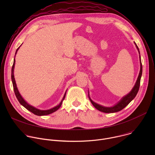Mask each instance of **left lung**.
<instances>
[{"label":"left lung","mask_w":155,"mask_h":155,"mask_svg":"<svg viewBox=\"0 0 155 155\" xmlns=\"http://www.w3.org/2000/svg\"><path fill=\"white\" fill-rule=\"evenodd\" d=\"M136 47L139 51V53L140 54V51H139V49L137 47V45H136V43H135ZM142 74V64L141 62V59H140V71L139 72V77L137 78V81L136 83L135 86H134V87L132 88V90H131V91L127 94L126 96H125L124 97H123L121 100L117 104H116L115 106L112 107H103L102 105H100L95 102H94L89 97V99L91 101V102L92 103V104L94 105V107L97 109L98 110L101 112H104V113H115V112H117L120 111V110H123L126 106H127L132 100L134 99V98L136 96L139 90V87H140V78H141V76Z\"/></svg>","instance_id":"8db88e82"}]
</instances>
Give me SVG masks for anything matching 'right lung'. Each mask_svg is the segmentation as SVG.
Returning <instances> with one entry per match:
<instances>
[{
    "label": "right lung",
    "mask_w": 155,
    "mask_h": 155,
    "mask_svg": "<svg viewBox=\"0 0 155 155\" xmlns=\"http://www.w3.org/2000/svg\"><path fill=\"white\" fill-rule=\"evenodd\" d=\"M19 47L18 48V49L16 50V53L15 54H16L17 53V51L19 49ZM15 59H14V61H13V64L12 65V83H13V90H14V92H15V94L16 95V97L18 99V101H19V102L23 105V107H25L27 110H28L29 111H30L31 112H32V114L36 115H38V116H43V115H49L50 114H52L54 112H56L57 110H58L60 107L62 105V101H64V99H65V94L66 93H65L64 96V97L62 99V100L61 101V102H60V104L57 105L56 107L53 108H51L50 110H38L30 105H29L24 99L23 98L21 97V96L20 95L18 90V88L16 87V83H15V78H14V74H13V71H14V67H15Z\"/></svg>",
    "instance_id": "1"
}]
</instances>
